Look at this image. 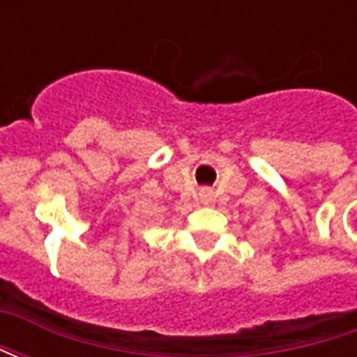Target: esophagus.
Returning a JSON list of instances; mask_svg holds the SVG:
<instances>
[{
	"label": "esophagus",
	"mask_w": 357,
	"mask_h": 357,
	"mask_svg": "<svg viewBox=\"0 0 357 357\" xmlns=\"http://www.w3.org/2000/svg\"><path fill=\"white\" fill-rule=\"evenodd\" d=\"M201 201L202 202H210V201H212V191H208V189H204V191H201Z\"/></svg>",
	"instance_id": "esophagus-1"
}]
</instances>
